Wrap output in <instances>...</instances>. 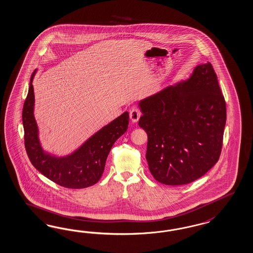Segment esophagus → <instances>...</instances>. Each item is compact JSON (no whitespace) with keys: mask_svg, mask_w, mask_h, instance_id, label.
Instances as JSON below:
<instances>
[{"mask_svg":"<svg viewBox=\"0 0 253 253\" xmlns=\"http://www.w3.org/2000/svg\"><path fill=\"white\" fill-rule=\"evenodd\" d=\"M140 115H141V112L139 111L138 108H133V109L131 110L130 113H129L131 121L133 123L138 122Z\"/></svg>","mask_w":253,"mask_h":253,"instance_id":"1","label":"esophagus"}]
</instances>
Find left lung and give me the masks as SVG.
<instances>
[{
	"label": "left lung",
	"mask_w": 253,
	"mask_h": 253,
	"mask_svg": "<svg viewBox=\"0 0 253 253\" xmlns=\"http://www.w3.org/2000/svg\"><path fill=\"white\" fill-rule=\"evenodd\" d=\"M139 126L148 135L146 159L157 181L193 182L220 158L226 104L210 62L190 78L142 99Z\"/></svg>",
	"instance_id": "left-lung-1"
}]
</instances>
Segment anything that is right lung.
Instances as JSON below:
<instances>
[{"instance_id":"right-lung-1","label":"right lung","mask_w":253,"mask_h":253,"mask_svg":"<svg viewBox=\"0 0 253 253\" xmlns=\"http://www.w3.org/2000/svg\"><path fill=\"white\" fill-rule=\"evenodd\" d=\"M32 77L22 111L24 143L27 155L33 167L47 179L62 187H89L101 178L108 155L114 142L128 127L129 115L125 112L87 139L74 154L56 157L45 154L38 138V127L34 118V92Z\"/></svg>"}]
</instances>
